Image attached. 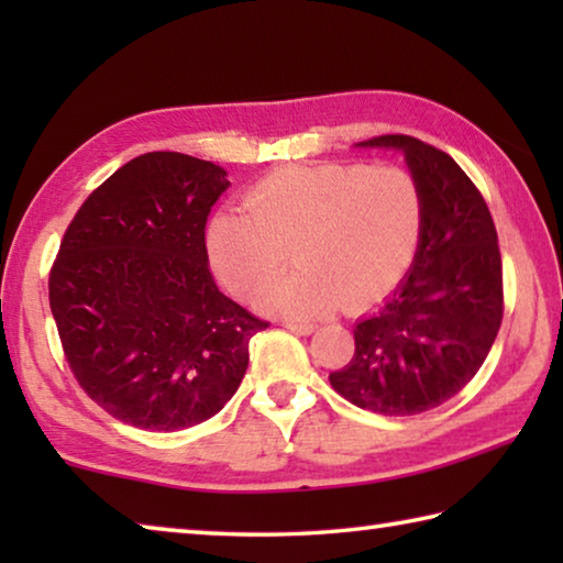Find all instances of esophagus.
I'll return each mask as SVG.
<instances>
[{"label":"esophagus","instance_id":"1","mask_svg":"<svg viewBox=\"0 0 563 563\" xmlns=\"http://www.w3.org/2000/svg\"><path fill=\"white\" fill-rule=\"evenodd\" d=\"M283 328H288L295 335H310L316 325H310V322H283Z\"/></svg>","mask_w":563,"mask_h":563}]
</instances>
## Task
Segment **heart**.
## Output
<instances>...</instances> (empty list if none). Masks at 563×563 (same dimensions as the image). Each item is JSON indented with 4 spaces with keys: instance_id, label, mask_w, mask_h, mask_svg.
Wrapping results in <instances>:
<instances>
[{
    "instance_id": "heart-1",
    "label": "heart",
    "mask_w": 563,
    "mask_h": 563,
    "mask_svg": "<svg viewBox=\"0 0 563 563\" xmlns=\"http://www.w3.org/2000/svg\"><path fill=\"white\" fill-rule=\"evenodd\" d=\"M422 231V188L402 166H285L247 190L245 213L213 216L208 255L218 278L251 298L292 251L298 273L265 290L258 308L308 320L389 298L412 268Z\"/></svg>"
}]
</instances>
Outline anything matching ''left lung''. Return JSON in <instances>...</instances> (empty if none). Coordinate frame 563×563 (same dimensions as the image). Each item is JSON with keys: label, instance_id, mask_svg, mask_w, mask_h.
Segmentation results:
<instances>
[{"label": "left lung", "instance_id": "left-lung-1", "mask_svg": "<svg viewBox=\"0 0 563 563\" xmlns=\"http://www.w3.org/2000/svg\"><path fill=\"white\" fill-rule=\"evenodd\" d=\"M357 146L399 148L424 196L417 258L397 292L355 325V355L330 385L387 417L440 407L479 373L504 316L497 228L456 161L415 136L385 133Z\"/></svg>", "mask_w": 563, "mask_h": 563}]
</instances>
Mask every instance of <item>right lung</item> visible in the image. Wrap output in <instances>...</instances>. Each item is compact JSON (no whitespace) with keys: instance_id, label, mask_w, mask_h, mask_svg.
<instances>
[{"instance_id":"1","label":"right lung","mask_w":563,"mask_h":563,"mask_svg":"<svg viewBox=\"0 0 563 563\" xmlns=\"http://www.w3.org/2000/svg\"><path fill=\"white\" fill-rule=\"evenodd\" d=\"M225 168L176 151L136 156L81 203L49 273L76 383L123 424L176 432L221 412L268 328L216 288L206 221Z\"/></svg>"}]
</instances>
